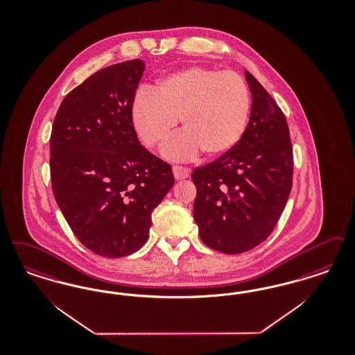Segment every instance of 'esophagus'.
I'll return each instance as SVG.
<instances>
[{
	"instance_id": "34e87169",
	"label": "esophagus",
	"mask_w": 355,
	"mask_h": 355,
	"mask_svg": "<svg viewBox=\"0 0 355 355\" xmlns=\"http://www.w3.org/2000/svg\"><path fill=\"white\" fill-rule=\"evenodd\" d=\"M173 174H174L175 180H184V178L189 177L190 169L189 168H184V166H180V165H174L173 166Z\"/></svg>"
}]
</instances>
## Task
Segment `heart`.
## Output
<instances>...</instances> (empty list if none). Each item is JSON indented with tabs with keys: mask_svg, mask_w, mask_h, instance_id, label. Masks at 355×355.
I'll return each mask as SVG.
<instances>
[{
	"mask_svg": "<svg viewBox=\"0 0 355 355\" xmlns=\"http://www.w3.org/2000/svg\"><path fill=\"white\" fill-rule=\"evenodd\" d=\"M251 99L239 73L191 66L159 79L153 91L141 89L132 103V120L149 148L164 145L182 121L184 133L165 148L175 159L225 156L241 141Z\"/></svg>",
	"mask_w": 355,
	"mask_h": 355,
	"instance_id": "1",
	"label": "heart"
}]
</instances>
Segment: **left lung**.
Segmentation results:
<instances>
[{"label":"left lung","instance_id":"left-lung-1","mask_svg":"<svg viewBox=\"0 0 355 355\" xmlns=\"http://www.w3.org/2000/svg\"><path fill=\"white\" fill-rule=\"evenodd\" d=\"M252 105L241 141L225 156L196 168L194 220L202 241L241 254L273 231L292 189L293 149L283 111L248 71Z\"/></svg>","mask_w":355,"mask_h":355}]
</instances>
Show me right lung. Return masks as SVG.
I'll return each mask as SVG.
<instances>
[{
    "label": "right lung",
    "mask_w": 355,
    "mask_h": 355,
    "mask_svg": "<svg viewBox=\"0 0 355 355\" xmlns=\"http://www.w3.org/2000/svg\"><path fill=\"white\" fill-rule=\"evenodd\" d=\"M140 59L95 72L63 99L50 137L51 186L79 241L123 257L149 238L152 211L174 184L171 166L142 146L132 103Z\"/></svg>",
    "instance_id": "add662e5"
}]
</instances>
